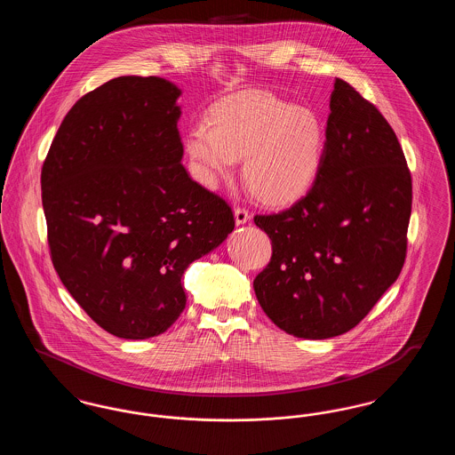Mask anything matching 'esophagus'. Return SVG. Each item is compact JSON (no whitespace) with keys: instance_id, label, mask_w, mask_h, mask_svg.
<instances>
[{"instance_id":"esophagus-1","label":"esophagus","mask_w":455,"mask_h":455,"mask_svg":"<svg viewBox=\"0 0 455 455\" xmlns=\"http://www.w3.org/2000/svg\"><path fill=\"white\" fill-rule=\"evenodd\" d=\"M234 215H235V223H237V225H245V223L251 220L249 212H247L245 208H240V206H237V208L234 210Z\"/></svg>"}]
</instances>
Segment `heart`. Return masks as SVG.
I'll return each mask as SVG.
<instances>
[{
  "mask_svg": "<svg viewBox=\"0 0 455 455\" xmlns=\"http://www.w3.org/2000/svg\"><path fill=\"white\" fill-rule=\"evenodd\" d=\"M325 130L310 108H295L264 92L235 95L188 131L186 152L206 186L230 177L243 158L247 188L267 204L300 199L324 156Z\"/></svg>",
  "mask_w": 455,
  "mask_h": 455,
  "instance_id": "obj_1",
  "label": "heart"
}]
</instances>
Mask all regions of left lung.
I'll list each match as a JSON object with an SVG mask.
<instances>
[{
    "label": "left lung",
    "instance_id": "1",
    "mask_svg": "<svg viewBox=\"0 0 455 455\" xmlns=\"http://www.w3.org/2000/svg\"><path fill=\"white\" fill-rule=\"evenodd\" d=\"M323 164L307 196L258 215L273 256L254 280L284 332L327 339L358 324L397 280L406 258L411 173L384 116L336 78Z\"/></svg>",
    "mask_w": 455,
    "mask_h": 455
}]
</instances>
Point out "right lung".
Masks as SVG:
<instances>
[{
	"label": "right lung",
	"mask_w": 455,
	"mask_h": 455,
	"mask_svg": "<svg viewBox=\"0 0 455 455\" xmlns=\"http://www.w3.org/2000/svg\"><path fill=\"white\" fill-rule=\"evenodd\" d=\"M180 93L158 76L114 78L66 114L44 162L54 269L88 315L124 339L177 321L184 271L235 227L230 206L180 164Z\"/></svg>",
	"instance_id": "obj_1"
}]
</instances>
